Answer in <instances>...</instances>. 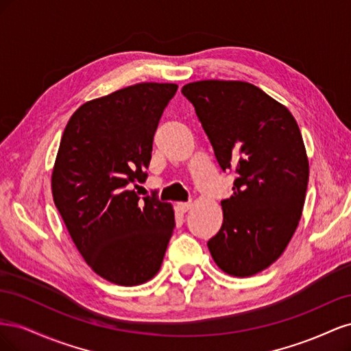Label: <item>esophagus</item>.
Here are the masks:
<instances>
[{
    "instance_id": "34e87169",
    "label": "esophagus",
    "mask_w": 351,
    "mask_h": 351,
    "mask_svg": "<svg viewBox=\"0 0 351 351\" xmlns=\"http://www.w3.org/2000/svg\"><path fill=\"white\" fill-rule=\"evenodd\" d=\"M177 208L182 212H187L192 208V202H177Z\"/></svg>"
}]
</instances>
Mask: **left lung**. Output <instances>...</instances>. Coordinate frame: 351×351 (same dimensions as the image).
Wrapping results in <instances>:
<instances>
[{"label":"left lung","instance_id":"obj_1","mask_svg":"<svg viewBox=\"0 0 351 351\" xmlns=\"http://www.w3.org/2000/svg\"><path fill=\"white\" fill-rule=\"evenodd\" d=\"M182 92L221 168L237 173L209 252L226 274L252 277L281 256L302 218L309 161L300 129L289 108L247 82L200 80Z\"/></svg>","mask_w":351,"mask_h":351}]
</instances>
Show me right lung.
<instances>
[{
  "mask_svg": "<svg viewBox=\"0 0 351 351\" xmlns=\"http://www.w3.org/2000/svg\"><path fill=\"white\" fill-rule=\"evenodd\" d=\"M176 83H137L84 102L66 125L51 176L54 204L99 277L132 287L158 274L174 231L171 204L137 196Z\"/></svg>",
  "mask_w": 351,
  "mask_h": 351,
  "instance_id": "add662e5",
  "label": "right lung"
}]
</instances>
